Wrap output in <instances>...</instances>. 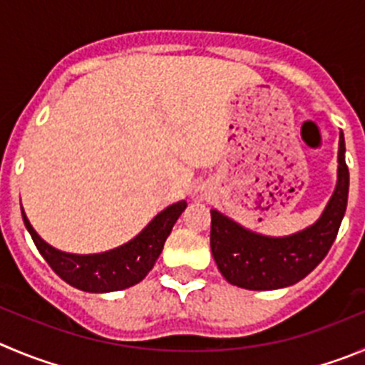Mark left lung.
Masks as SVG:
<instances>
[{"mask_svg": "<svg viewBox=\"0 0 365 365\" xmlns=\"http://www.w3.org/2000/svg\"><path fill=\"white\" fill-rule=\"evenodd\" d=\"M349 171L340 131L336 187L321 217L297 234L268 237L210 210V250L230 284L247 290H277L304 279L326 257L335 241L347 207Z\"/></svg>", "mask_w": 365, "mask_h": 365, "instance_id": "obj_1", "label": "left lung"}]
</instances>
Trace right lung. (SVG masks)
Segmentation results:
<instances>
[{
	"label": "right lung",
	"instance_id": "add662e5",
	"mask_svg": "<svg viewBox=\"0 0 365 365\" xmlns=\"http://www.w3.org/2000/svg\"><path fill=\"white\" fill-rule=\"evenodd\" d=\"M185 207L187 202L173 203L171 207L156 214L151 223L129 243L110 252L91 255L66 254V252L50 247L34 230L23 207L21 214L26 230L32 236L39 254L63 281H66L77 290L90 292V294H106V292L129 288V286L140 282L149 274V270L155 267L158 255L162 254L167 236L171 234L176 220L185 210Z\"/></svg>",
	"mask_w": 365,
	"mask_h": 365
}]
</instances>
